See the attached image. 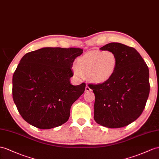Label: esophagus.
I'll return each instance as SVG.
<instances>
[{"instance_id":"obj_1","label":"esophagus","mask_w":159,"mask_h":159,"mask_svg":"<svg viewBox=\"0 0 159 159\" xmlns=\"http://www.w3.org/2000/svg\"><path fill=\"white\" fill-rule=\"evenodd\" d=\"M92 90H91V88L89 87L88 85H86V88H85V91L86 92H89V91H91Z\"/></svg>"}]
</instances>
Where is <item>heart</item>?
I'll return each mask as SVG.
<instances>
[{
    "label": "heart",
    "mask_w": 159,
    "mask_h": 159,
    "mask_svg": "<svg viewBox=\"0 0 159 159\" xmlns=\"http://www.w3.org/2000/svg\"><path fill=\"white\" fill-rule=\"evenodd\" d=\"M117 64V57L114 52L95 50L80 57L73 71L77 77H82L84 75L92 82L103 83L113 76Z\"/></svg>",
    "instance_id": "1"
}]
</instances>
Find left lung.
<instances>
[{
    "label": "left lung",
    "instance_id": "left-lung-1",
    "mask_svg": "<svg viewBox=\"0 0 159 159\" xmlns=\"http://www.w3.org/2000/svg\"><path fill=\"white\" fill-rule=\"evenodd\" d=\"M117 57V69L105 82L89 84L95 95V121L109 128H119L136 120L144 111L150 92L149 70L134 48L118 42L104 45Z\"/></svg>",
    "mask_w": 159,
    "mask_h": 159
}]
</instances>
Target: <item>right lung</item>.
<instances>
[{
  "instance_id": "add662e5",
  "label": "right lung",
  "mask_w": 159,
  "mask_h": 159,
  "mask_svg": "<svg viewBox=\"0 0 159 159\" xmlns=\"http://www.w3.org/2000/svg\"><path fill=\"white\" fill-rule=\"evenodd\" d=\"M79 48H43L22 57L13 75V101L25 121L48 129L67 122L71 107L86 88L73 86L69 80Z\"/></svg>"
}]
</instances>
